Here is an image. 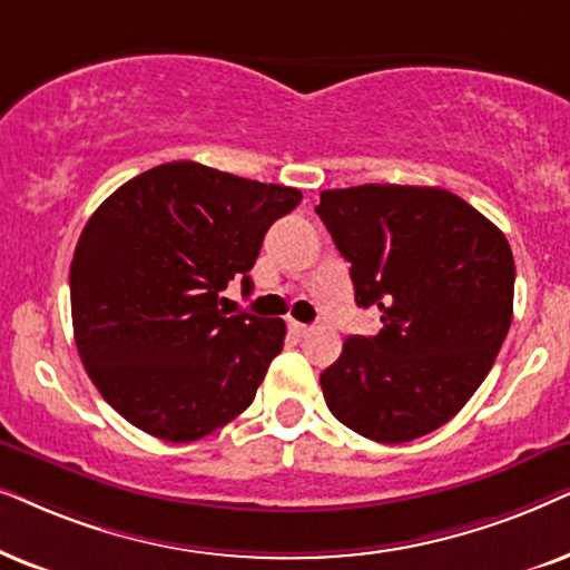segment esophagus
I'll use <instances>...</instances> for the list:
<instances>
[{"label": "esophagus", "instance_id": "esophagus-1", "mask_svg": "<svg viewBox=\"0 0 570 570\" xmlns=\"http://www.w3.org/2000/svg\"><path fill=\"white\" fill-rule=\"evenodd\" d=\"M286 325H289V331L294 333V336H307V333L313 331V328H309V325H305V323H297V321H289Z\"/></svg>", "mask_w": 570, "mask_h": 570}]
</instances>
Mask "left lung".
Instances as JSON below:
<instances>
[{
    "instance_id": "1",
    "label": "left lung",
    "mask_w": 570,
    "mask_h": 570,
    "mask_svg": "<svg viewBox=\"0 0 570 570\" xmlns=\"http://www.w3.org/2000/svg\"><path fill=\"white\" fill-rule=\"evenodd\" d=\"M315 214L352 263L377 336H348L321 375L331 414L377 443L438 430L474 396L513 317L505 234L440 187L323 189Z\"/></svg>"
}]
</instances>
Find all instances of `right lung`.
Wrapping results in <instances>:
<instances>
[{"label": "right lung", "instance_id": "right-lung-1", "mask_svg": "<svg viewBox=\"0 0 570 570\" xmlns=\"http://www.w3.org/2000/svg\"><path fill=\"white\" fill-rule=\"evenodd\" d=\"M299 200L297 187L171 161L96 208L70 265L75 344L127 422L189 443L253 404L286 323L226 315L222 292L253 289L265 232Z\"/></svg>", "mask_w": 570, "mask_h": 570}]
</instances>
